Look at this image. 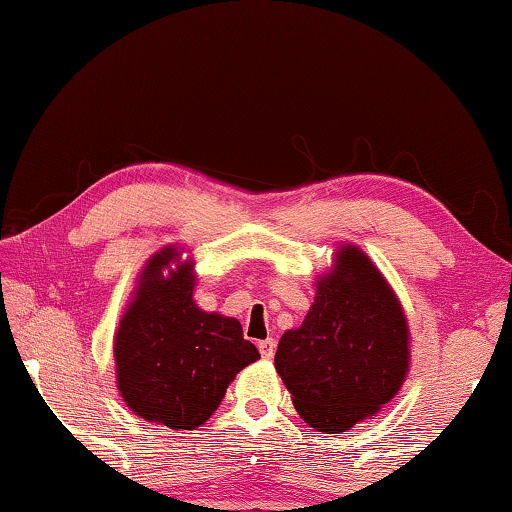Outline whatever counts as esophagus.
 <instances>
[{"label":"esophagus","mask_w":512,"mask_h":512,"mask_svg":"<svg viewBox=\"0 0 512 512\" xmlns=\"http://www.w3.org/2000/svg\"><path fill=\"white\" fill-rule=\"evenodd\" d=\"M259 352H262L264 359H271L275 354V339H266V341H259Z\"/></svg>","instance_id":"1"}]
</instances>
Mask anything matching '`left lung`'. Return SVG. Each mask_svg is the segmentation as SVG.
Returning a JSON list of instances; mask_svg holds the SVG:
<instances>
[{
    "label": "left lung",
    "instance_id": "1",
    "mask_svg": "<svg viewBox=\"0 0 512 512\" xmlns=\"http://www.w3.org/2000/svg\"><path fill=\"white\" fill-rule=\"evenodd\" d=\"M275 370L298 413L325 433L348 431L400 391L409 370V325L388 282L354 246L316 284L298 329L284 332Z\"/></svg>",
    "mask_w": 512,
    "mask_h": 512
}]
</instances>
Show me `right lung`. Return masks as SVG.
<instances>
[{
	"mask_svg": "<svg viewBox=\"0 0 512 512\" xmlns=\"http://www.w3.org/2000/svg\"><path fill=\"white\" fill-rule=\"evenodd\" d=\"M176 257V250L167 248L151 259L121 318L115 336L117 388L144 420L194 429L219 409L225 388L259 352L244 339L239 320L196 307L192 264L162 275Z\"/></svg>",
	"mask_w": 512,
	"mask_h": 512,
	"instance_id": "obj_1",
	"label": "right lung"
}]
</instances>
